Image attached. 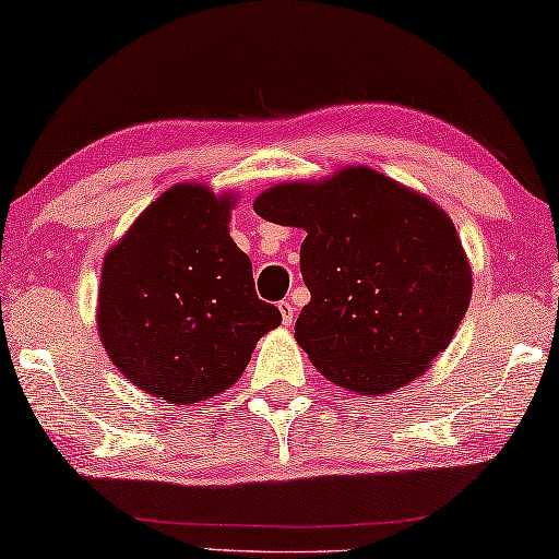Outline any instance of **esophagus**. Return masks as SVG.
I'll return each mask as SVG.
<instances>
[{
  "mask_svg": "<svg viewBox=\"0 0 559 559\" xmlns=\"http://www.w3.org/2000/svg\"><path fill=\"white\" fill-rule=\"evenodd\" d=\"M278 311H281L283 326H290V323H294V316H296L294 304H290V301H281V304H278Z\"/></svg>",
  "mask_w": 559,
  "mask_h": 559,
  "instance_id": "esophagus-1",
  "label": "esophagus"
}]
</instances>
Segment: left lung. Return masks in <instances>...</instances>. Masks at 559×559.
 <instances>
[{
  "mask_svg": "<svg viewBox=\"0 0 559 559\" xmlns=\"http://www.w3.org/2000/svg\"><path fill=\"white\" fill-rule=\"evenodd\" d=\"M261 218L306 230L311 290L296 341L333 384L389 394L452 344L472 269L437 203L364 165L321 182H281L255 198Z\"/></svg>",
  "mask_w": 559,
  "mask_h": 559,
  "instance_id": "1",
  "label": "left lung"
}]
</instances>
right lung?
<instances>
[{"label": "right lung", "mask_w": 559, "mask_h": 559, "mask_svg": "<svg viewBox=\"0 0 559 559\" xmlns=\"http://www.w3.org/2000/svg\"><path fill=\"white\" fill-rule=\"evenodd\" d=\"M236 195L180 182L153 200L103 263L97 329L110 361L145 394L205 402L236 384L281 311L255 296L233 243Z\"/></svg>", "instance_id": "obj_1"}]
</instances>
